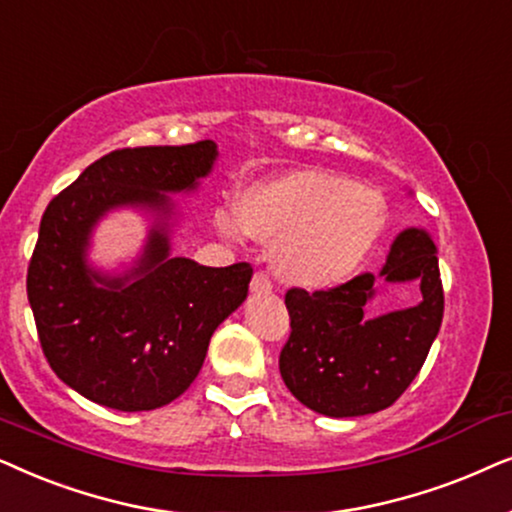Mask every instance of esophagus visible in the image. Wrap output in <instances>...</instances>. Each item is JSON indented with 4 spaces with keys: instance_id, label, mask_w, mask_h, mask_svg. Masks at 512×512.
<instances>
[{
    "instance_id": "1",
    "label": "esophagus",
    "mask_w": 512,
    "mask_h": 512,
    "mask_svg": "<svg viewBox=\"0 0 512 512\" xmlns=\"http://www.w3.org/2000/svg\"><path fill=\"white\" fill-rule=\"evenodd\" d=\"M250 290L255 292V295L271 292V278L264 274V271H255V276H252V281H250Z\"/></svg>"
}]
</instances>
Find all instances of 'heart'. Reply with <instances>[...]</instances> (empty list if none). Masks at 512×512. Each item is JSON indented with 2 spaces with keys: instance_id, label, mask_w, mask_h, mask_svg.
<instances>
[{
  "instance_id": "b5f03b06",
  "label": "heart",
  "mask_w": 512,
  "mask_h": 512,
  "mask_svg": "<svg viewBox=\"0 0 512 512\" xmlns=\"http://www.w3.org/2000/svg\"><path fill=\"white\" fill-rule=\"evenodd\" d=\"M386 203L377 189L330 170H290L245 189L238 220L217 215V227L236 238L241 227L274 243L271 264L285 283L332 288L356 271L379 241Z\"/></svg>"
}]
</instances>
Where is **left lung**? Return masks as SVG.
<instances>
[{
	"label": "left lung",
	"mask_w": 512,
	"mask_h": 512,
	"mask_svg": "<svg viewBox=\"0 0 512 512\" xmlns=\"http://www.w3.org/2000/svg\"><path fill=\"white\" fill-rule=\"evenodd\" d=\"M438 248L424 229L395 236L384 269L386 283H417L421 302L370 318L374 274H360L330 290L292 288L285 295L290 337L278 367L290 393L325 417H363L391 407L417 377L438 337L445 295Z\"/></svg>",
	"instance_id": "8db88e82"
}]
</instances>
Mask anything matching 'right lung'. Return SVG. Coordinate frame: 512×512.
I'll return each mask as SVG.
<instances>
[{
    "label": "right lung",
    "mask_w": 512,
    "mask_h": 512,
    "mask_svg": "<svg viewBox=\"0 0 512 512\" xmlns=\"http://www.w3.org/2000/svg\"><path fill=\"white\" fill-rule=\"evenodd\" d=\"M217 145L128 147L91 163L44 210L27 267L39 342L67 386L121 412L173 403L199 374L210 337L248 297L252 267H203L170 257L168 194L194 192ZM155 217L143 255L124 275L85 260L92 227L109 209Z\"/></svg>",
    "instance_id": "add662e5"
}]
</instances>
